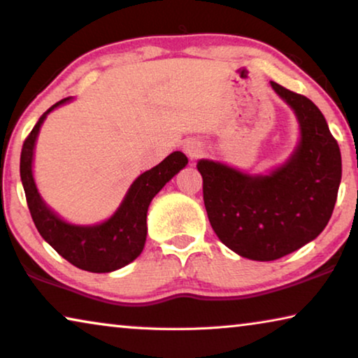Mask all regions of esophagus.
I'll use <instances>...</instances> for the list:
<instances>
[{
    "label": "esophagus",
    "instance_id": "obj_1",
    "mask_svg": "<svg viewBox=\"0 0 358 358\" xmlns=\"http://www.w3.org/2000/svg\"><path fill=\"white\" fill-rule=\"evenodd\" d=\"M184 151L190 159H195L203 153V145L197 140H187L184 143Z\"/></svg>",
    "mask_w": 358,
    "mask_h": 358
}]
</instances>
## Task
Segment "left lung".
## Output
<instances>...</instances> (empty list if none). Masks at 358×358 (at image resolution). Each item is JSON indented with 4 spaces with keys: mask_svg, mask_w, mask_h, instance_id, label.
I'll list each match as a JSON object with an SVG mask.
<instances>
[{
    "mask_svg": "<svg viewBox=\"0 0 358 358\" xmlns=\"http://www.w3.org/2000/svg\"><path fill=\"white\" fill-rule=\"evenodd\" d=\"M271 85L300 122L301 140L292 158L268 176L207 159L197 164L213 231L252 261H275L315 239L329 222L342 176L339 145L321 110L306 96Z\"/></svg>",
    "mask_w": 358,
    "mask_h": 358,
    "instance_id": "1",
    "label": "left lung"
}]
</instances>
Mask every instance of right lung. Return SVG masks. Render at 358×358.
<instances>
[{"label":"right lung","mask_w":358,"mask_h":358,"mask_svg":"<svg viewBox=\"0 0 358 358\" xmlns=\"http://www.w3.org/2000/svg\"><path fill=\"white\" fill-rule=\"evenodd\" d=\"M62 99L43 114L27 138L21 151V180L26 192L29 212L41 236L68 262L87 272H112L135 261L143 251L146 241V212L150 202L164 184L187 164V156L174 151L158 166L146 171L131 184L119 210L96 227H76L65 223L43 203L32 178L34 145L43 119Z\"/></svg>","instance_id":"add662e5"}]
</instances>
